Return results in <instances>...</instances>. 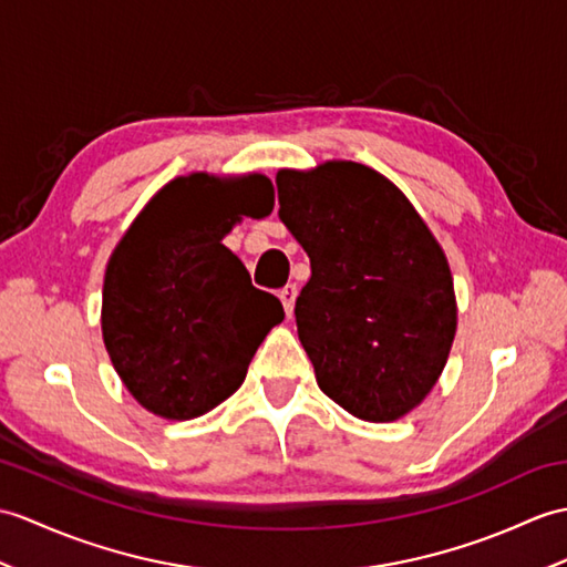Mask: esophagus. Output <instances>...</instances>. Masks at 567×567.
I'll list each match as a JSON object with an SVG mask.
<instances>
[{"mask_svg": "<svg viewBox=\"0 0 567 567\" xmlns=\"http://www.w3.org/2000/svg\"><path fill=\"white\" fill-rule=\"evenodd\" d=\"M280 301H282V309L287 316H292L295 311V301H297V287L295 285H287L282 292H280Z\"/></svg>", "mask_w": 567, "mask_h": 567, "instance_id": "esophagus-1", "label": "esophagus"}]
</instances>
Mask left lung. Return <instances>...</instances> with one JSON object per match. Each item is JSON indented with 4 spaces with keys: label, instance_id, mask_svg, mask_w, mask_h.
<instances>
[{
    "label": "left lung",
    "instance_id": "1",
    "mask_svg": "<svg viewBox=\"0 0 567 567\" xmlns=\"http://www.w3.org/2000/svg\"><path fill=\"white\" fill-rule=\"evenodd\" d=\"M278 217L311 260L297 333L328 399L393 423L427 399L450 360L456 295L440 241L379 171L331 159L280 168Z\"/></svg>",
    "mask_w": 567,
    "mask_h": 567
}]
</instances>
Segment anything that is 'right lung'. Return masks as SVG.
Segmentation results:
<instances>
[{
	"mask_svg": "<svg viewBox=\"0 0 567 567\" xmlns=\"http://www.w3.org/2000/svg\"><path fill=\"white\" fill-rule=\"evenodd\" d=\"M270 205L268 176L195 171L156 190L113 248L103 275V346L150 413L193 420L213 411L244 384L262 338L282 323L280 301L256 289L221 244Z\"/></svg>",
	"mask_w": 567,
	"mask_h": 567,
	"instance_id": "right-lung-1",
	"label": "right lung"
}]
</instances>
